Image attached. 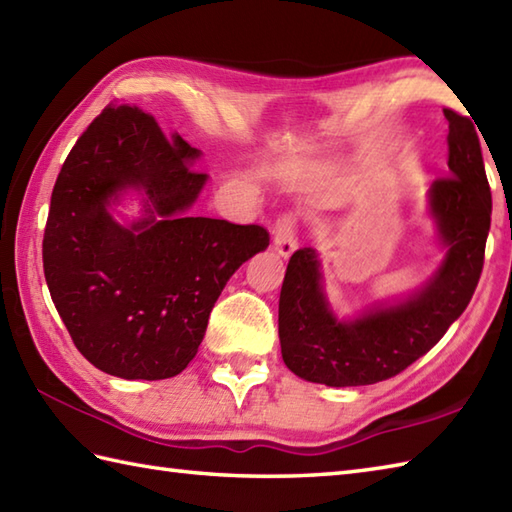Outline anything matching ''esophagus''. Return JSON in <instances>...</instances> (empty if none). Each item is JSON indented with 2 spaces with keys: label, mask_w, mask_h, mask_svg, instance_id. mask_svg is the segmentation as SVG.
I'll use <instances>...</instances> for the list:
<instances>
[{
  "label": "esophagus",
  "mask_w": 512,
  "mask_h": 512,
  "mask_svg": "<svg viewBox=\"0 0 512 512\" xmlns=\"http://www.w3.org/2000/svg\"><path fill=\"white\" fill-rule=\"evenodd\" d=\"M275 253L279 257H290L297 250V226L295 217L292 215H281L275 224V237H273Z\"/></svg>",
  "instance_id": "1"
}]
</instances>
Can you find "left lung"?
I'll use <instances>...</instances> for the list:
<instances>
[{"label":"left lung","mask_w":512,"mask_h":512,"mask_svg":"<svg viewBox=\"0 0 512 512\" xmlns=\"http://www.w3.org/2000/svg\"><path fill=\"white\" fill-rule=\"evenodd\" d=\"M444 118L449 178L431 184L427 209L444 257L418 290L339 319L325 295L317 250L301 248L290 257L279 295V343L286 367L308 383L358 387L396 376L469 306L482 275L493 200L473 123L453 110H444Z\"/></svg>","instance_id":"8db88e82"}]
</instances>
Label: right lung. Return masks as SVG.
I'll use <instances>...</instances> for the list:
<instances>
[{"instance_id":"add662e5","label":"right lung","mask_w":512,"mask_h":512,"mask_svg":"<svg viewBox=\"0 0 512 512\" xmlns=\"http://www.w3.org/2000/svg\"><path fill=\"white\" fill-rule=\"evenodd\" d=\"M200 156L154 116L110 105L54 182L43 273L76 350L105 374H180L226 281L268 248L262 226L189 213L209 178L191 169ZM127 192L139 195L144 213L129 225L111 213Z\"/></svg>"}]
</instances>
